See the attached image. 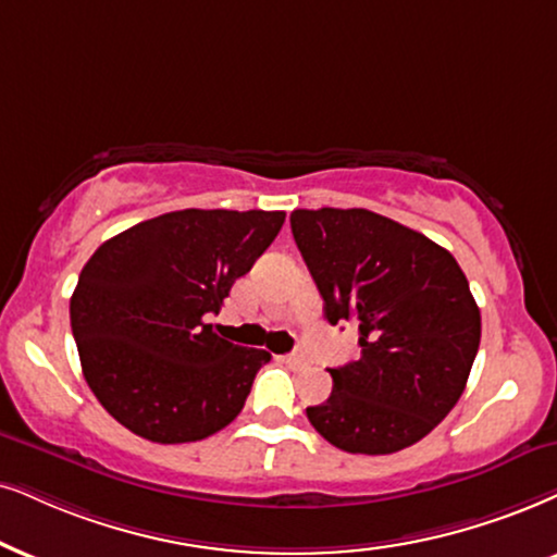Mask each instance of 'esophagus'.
Masks as SVG:
<instances>
[{
  "mask_svg": "<svg viewBox=\"0 0 557 557\" xmlns=\"http://www.w3.org/2000/svg\"><path fill=\"white\" fill-rule=\"evenodd\" d=\"M285 362L290 364V368H302V364H306V355H302V351H293V355L285 357Z\"/></svg>",
  "mask_w": 557,
  "mask_h": 557,
  "instance_id": "obj_1",
  "label": "esophagus"
}]
</instances>
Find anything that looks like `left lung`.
<instances>
[{"mask_svg": "<svg viewBox=\"0 0 557 557\" xmlns=\"http://www.w3.org/2000/svg\"><path fill=\"white\" fill-rule=\"evenodd\" d=\"M295 244L331 326L360 323V360L308 421L351 455L411 447L453 411L481 344V311L447 249L364 208L293 210Z\"/></svg>", "mask_w": 557, "mask_h": 557, "instance_id": "1", "label": "left lung"}]
</instances>
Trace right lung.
Masks as SVG:
<instances>
[{
	"label": "right lung",
	"instance_id": "obj_1",
	"mask_svg": "<svg viewBox=\"0 0 557 557\" xmlns=\"http://www.w3.org/2000/svg\"><path fill=\"white\" fill-rule=\"evenodd\" d=\"M283 210H174L104 242L72 295L84 380L112 419L159 445L228 426L270 351L208 323L264 255Z\"/></svg>",
	"mask_w": 557,
	"mask_h": 557
}]
</instances>
